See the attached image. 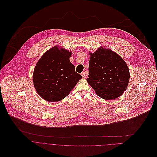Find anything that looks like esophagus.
I'll return each instance as SVG.
<instances>
[{
    "label": "esophagus",
    "instance_id": "esophagus-1",
    "mask_svg": "<svg viewBox=\"0 0 157 157\" xmlns=\"http://www.w3.org/2000/svg\"><path fill=\"white\" fill-rule=\"evenodd\" d=\"M81 75H82V77L83 78H85V77H86V74H85V72H82V73H81Z\"/></svg>",
    "mask_w": 157,
    "mask_h": 157
}]
</instances>
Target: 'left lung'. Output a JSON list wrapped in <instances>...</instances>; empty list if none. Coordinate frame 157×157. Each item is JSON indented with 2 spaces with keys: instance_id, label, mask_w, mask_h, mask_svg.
Returning a JSON list of instances; mask_svg holds the SVG:
<instances>
[{
  "instance_id": "obj_1",
  "label": "left lung",
  "mask_w": 157,
  "mask_h": 157,
  "mask_svg": "<svg viewBox=\"0 0 157 157\" xmlns=\"http://www.w3.org/2000/svg\"><path fill=\"white\" fill-rule=\"evenodd\" d=\"M87 82L100 98L114 100L126 90L130 78L127 64L116 52L102 46L89 52Z\"/></svg>"
}]
</instances>
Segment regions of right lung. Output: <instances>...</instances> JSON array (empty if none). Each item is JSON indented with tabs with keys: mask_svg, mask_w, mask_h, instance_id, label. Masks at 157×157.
Instances as JSON below:
<instances>
[{
	"mask_svg": "<svg viewBox=\"0 0 157 157\" xmlns=\"http://www.w3.org/2000/svg\"><path fill=\"white\" fill-rule=\"evenodd\" d=\"M72 54L56 45L45 52L37 62L33 74V85L44 100L61 101L82 78L70 62Z\"/></svg>",
	"mask_w": 157,
	"mask_h": 157,
	"instance_id": "obj_1",
	"label": "right lung"
}]
</instances>
